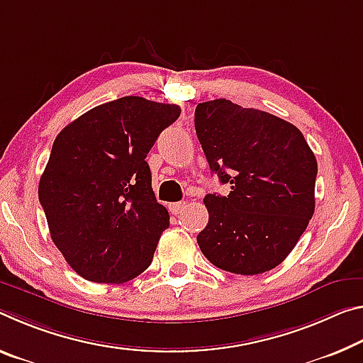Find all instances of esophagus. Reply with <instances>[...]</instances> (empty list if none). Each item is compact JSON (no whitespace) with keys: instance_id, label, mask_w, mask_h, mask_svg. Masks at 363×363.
<instances>
[{"instance_id":"34e87169","label":"esophagus","mask_w":363,"mask_h":363,"mask_svg":"<svg viewBox=\"0 0 363 363\" xmlns=\"http://www.w3.org/2000/svg\"><path fill=\"white\" fill-rule=\"evenodd\" d=\"M184 210H186V202H176L169 205V211L176 216H179Z\"/></svg>"}]
</instances>
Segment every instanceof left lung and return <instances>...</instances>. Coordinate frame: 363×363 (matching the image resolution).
Listing matches in <instances>:
<instances>
[{
  "label": "left lung",
  "mask_w": 363,
  "mask_h": 363,
  "mask_svg": "<svg viewBox=\"0 0 363 363\" xmlns=\"http://www.w3.org/2000/svg\"><path fill=\"white\" fill-rule=\"evenodd\" d=\"M195 132L229 195H205L202 254L224 272L260 274L284 260L315 211L316 158L294 124L218 99L195 108Z\"/></svg>",
  "instance_id": "1"
}]
</instances>
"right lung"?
Wrapping results in <instances>:
<instances>
[{"label": "right lung", "instance_id": "obj_1", "mask_svg": "<svg viewBox=\"0 0 363 363\" xmlns=\"http://www.w3.org/2000/svg\"><path fill=\"white\" fill-rule=\"evenodd\" d=\"M179 114L177 105L123 96L57 134L38 199L51 239L82 278L121 284L150 267L169 213L145 158Z\"/></svg>", "mask_w": 363, "mask_h": 363}]
</instances>
